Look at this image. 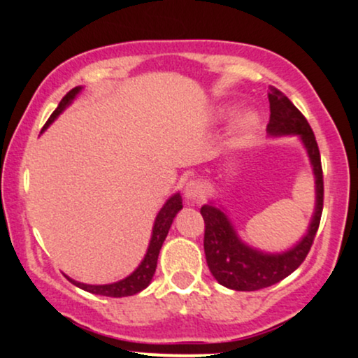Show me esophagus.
Listing matches in <instances>:
<instances>
[{"label":"esophagus","instance_id":"esophagus-1","mask_svg":"<svg viewBox=\"0 0 358 358\" xmlns=\"http://www.w3.org/2000/svg\"><path fill=\"white\" fill-rule=\"evenodd\" d=\"M203 192H205L203 183H200L199 180H190V182L185 185V190H183L185 196L190 200H199L200 196L203 195Z\"/></svg>","mask_w":358,"mask_h":358}]
</instances>
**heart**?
<instances>
[{
	"label": "heart",
	"instance_id": "1",
	"mask_svg": "<svg viewBox=\"0 0 358 358\" xmlns=\"http://www.w3.org/2000/svg\"><path fill=\"white\" fill-rule=\"evenodd\" d=\"M257 124V117L254 116V114H244V116H241L239 121H237L236 124V131L239 134H248L250 131L254 129Z\"/></svg>",
	"mask_w": 358,
	"mask_h": 358
}]
</instances>
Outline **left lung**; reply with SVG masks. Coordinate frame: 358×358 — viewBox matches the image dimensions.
<instances>
[{
  "instance_id": "left-lung-1",
  "label": "left lung",
  "mask_w": 358,
  "mask_h": 358,
  "mask_svg": "<svg viewBox=\"0 0 358 358\" xmlns=\"http://www.w3.org/2000/svg\"><path fill=\"white\" fill-rule=\"evenodd\" d=\"M268 97L271 109L268 133L271 136L298 134L310 156L315 173V213L311 217L308 232L296 245H293L286 252L271 254L244 244L237 236L231 219L220 208L213 207L212 203L203 205L200 213L205 222L203 249L208 269L222 286L236 291L262 289V287L276 285L281 279L289 276L293 271H296L313 245L323 210L322 158H320L313 129L308 124L306 117L281 90L269 87Z\"/></svg>"
}]
</instances>
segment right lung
Segmentation results:
<instances>
[{"instance_id": "add662e5", "label": "right lung", "mask_w": 358, "mask_h": 358, "mask_svg": "<svg viewBox=\"0 0 358 358\" xmlns=\"http://www.w3.org/2000/svg\"><path fill=\"white\" fill-rule=\"evenodd\" d=\"M80 90L82 87H76L65 94L64 99L60 101L59 108L53 110L52 116L48 117L47 122H45L42 131L47 129V127L50 126L57 117H59V114L67 108L73 99H76V96L80 92ZM182 207L183 205H182V196H180V193H175V195H171L170 199L166 200V203L163 205V208L158 212V215H156L153 234H151V241H150V245H148L145 259H143L141 264H139L127 278L121 279V281L117 282H113V285H84V282L73 281V279H71L69 276L67 279L72 282V285L80 287V289L89 291V293L92 294H101V296H109V298L133 296V294L143 291L148 285H150L151 279H153V274L156 271V262H158L159 249H162L163 242L166 239L168 231H170L171 224H173L175 215L182 210Z\"/></svg>"}]
</instances>
